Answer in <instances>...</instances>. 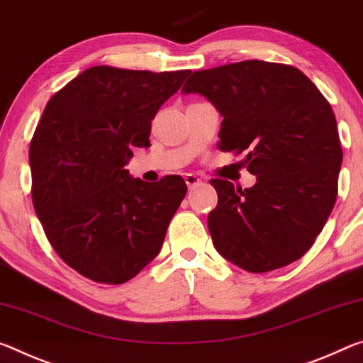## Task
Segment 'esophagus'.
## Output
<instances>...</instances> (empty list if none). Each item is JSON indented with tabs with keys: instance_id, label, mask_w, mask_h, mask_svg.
<instances>
[{
	"instance_id": "obj_1",
	"label": "esophagus",
	"mask_w": 363,
	"mask_h": 363,
	"mask_svg": "<svg viewBox=\"0 0 363 363\" xmlns=\"http://www.w3.org/2000/svg\"><path fill=\"white\" fill-rule=\"evenodd\" d=\"M185 182H186V186H188L189 189H193V188H196V186L203 185V180H201L199 177H196L194 174H186V175H185Z\"/></svg>"
}]
</instances>
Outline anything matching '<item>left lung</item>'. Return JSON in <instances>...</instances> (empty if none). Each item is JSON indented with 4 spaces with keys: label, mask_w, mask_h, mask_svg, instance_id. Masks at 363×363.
<instances>
[{
    "label": "left lung",
    "mask_w": 363,
    "mask_h": 363,
    "mask_svg": "<svg viewBox=\"0 0 363 363\" xmlns=\"http://www.w3.org/2000/svg\"><path fill=\"white\" fill-rule=\"evenodd\" d=\"M183 94L204 96L223 117L218 150L246 152L251 188L213 178L207 217L218 254L240 269L270 272L301 259L337 196L342 150L336 118L296 67L242 61L193 72Z\"/></svg>",
    "instance_id": "1"
}]
</instances>
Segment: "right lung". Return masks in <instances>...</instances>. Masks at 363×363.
Returning a JSON list of instances; mask_svg holds the SVG:
<instances>
[{
    "label": "right lung",
    "mask_w": 363,
    "mask_h": 363,
    "mask_svg": "<svg viewBox=\"0 0 363 363\" xmlns=\"http://www.w3.org/2000/svg\"><path fill=\"white\" fill-rule=\"evenodd\" d=\"M189 74L96 65L48 101L28 152L33 207L80 275L122 284L162 247L186 183L169 175L151 185L123 167L132 147L151 146L154 116Z\"/></svg>",
    "instance_id": "obj_1"
}]
</instances>
